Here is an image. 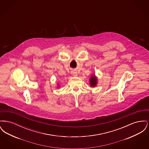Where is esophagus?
I'll use <instances>...</instances> for the list:
<instances>
[{"label": "esophagus", "instance_id": "34e87169", "mask_svg": "<svg viewBox=\"0 0 149 149\" xmlns=\"http://www.w3.org/2000/svg\"><path fill=\"white\" fill-rule=\"evenodd\" d=\"M71 74H72L74 77H77V76H78V73H77V72L75 71V70H72V71H71Z\"/></svg>", "mask_w": 149, "mask_h": 149}]
</instances>
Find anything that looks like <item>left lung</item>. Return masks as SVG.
Listing matches in <instances>:
<instances>
[{
	"label": "left lung",
	"mask_w": 149,
	"mask_h": 149,
	"mask_svg": "<svg viewBox=\"0 0 149 149\" xmlns=\"http://www.w3.org/2000/svg\"><path fill=\"white\" fill-rule=\"evenodd\" d=\"M89 82L91 87L94 88L97 86L98 84V78L95 75V74H93L91 76V77L89 79Z\"/></svg>",
	"instance_id": "1"
}]
</instances>
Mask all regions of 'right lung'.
Segmentation results:
<instances>
[{"label": "right lung", "mask_w": 149, "mask_h": 149, "mask_svg": "<svg viewBox=\"0 0 149 149\" xmlns=\"http://www.w3.org/2000/svg\"><path fill=\"white\" fill-rule=\"evenodd\" d=\"M60 85H59L58 84H57V88H60Z\"/></svg>", "instance_id": "add662e5"}]
</instances>
